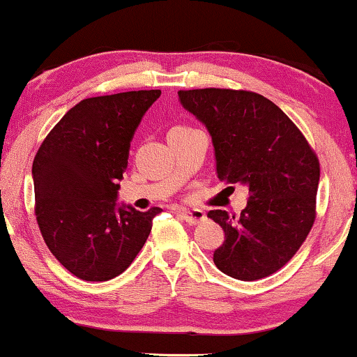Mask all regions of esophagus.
<instances>
[{
  "label": "esophagus",
  "instance_id": "obj_1",
  "mask_svg": "<svg viewBox=\"0 0 357 357\" xmlns=\"http://www.w3.org/2000/svg\"><path fill=\"white\" fill-rule=\"evenodd\" d=\"M178 215L185 220L188 225H199L205 220L204 210H178Z\"/></svg>",
  "mask_w": 357,
  "mask_h": 357
}]
</instances>
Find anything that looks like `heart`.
Returning <instances> with one entry per match:
<instances>
[{
    "label": "heart",
    "mask_w": 357,
    "mask_h": 357,
    "mask_svg": "<svg viewBox=\"0 0 357 357\" xmlns=\"http://www.w3.org/2000/svg\"><path fill=\"white\" fill-rule=\"evenodd\" d=\"M174 129H180V127H174Z\"/></svg>",
    "instance_id": "obj_1"
}]
</instances>
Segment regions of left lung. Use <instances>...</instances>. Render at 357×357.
<instances>
[{
  "label": "left lung",
  "instance_id": "left-lung-1",
  "mask_svg": "<svg viewBox=\"0 0 357 357\" xmlns=\"http://www.w3.org/2000/svg\"><path fill=\"white\" fill-rule=\"evenodd\" d=\"M180 102L212 135L218 178L248 185L240 217L210 210L225 231L213 253L220 271L241 281L266 278L305 243L316 220L319 160L296 124L252 91H178Z\"/></svg>",
  "mask_w": 357,
  "mask_h": 357
}]
</instances>
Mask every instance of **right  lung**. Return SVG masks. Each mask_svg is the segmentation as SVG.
<instances>
[{
  "instance_id": "1",
  "label": "right lung",
  "mask_w": 357,
  "mask_h": 357,
  "mask_svg": "<svg viewBox=\"0 0 357 357\" xmlns=\"http://www.w3.org/2000/svg\"><path fill=\"white\" fill-rule=\"evenodd\" d=\"M160 91L81 100L52 127L33 162L34 215L50 252L74 276L107 281L124 273L162 208L117 206L130 140Z\"/></svg>"
}]
</instances>
